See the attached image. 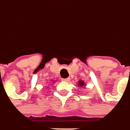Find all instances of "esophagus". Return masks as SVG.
Wrapping results in <instances>:
<instances>
[{"mask_svg":"<svg viewBox=\"0 0 130 130\" xmlns=\"http://www.w3.org/2000/svg\"><path fill=\"white\" fill-rule=\"evenodd\" d=\"M61 80H62V81H64V82H69L70 80V78H62V79H61Z\"/></svg>","mask_w":130,"mask_h":130,"instance_id":"1","label":"esophagus"}]
</instances>
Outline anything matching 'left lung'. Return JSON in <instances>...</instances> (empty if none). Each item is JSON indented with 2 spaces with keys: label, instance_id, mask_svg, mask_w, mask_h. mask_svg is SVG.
<instances>
[{
  "label": "left lung",
  "instance_id": "obj_1",
  "mask_svg": "<svg viewBox=\"0 0 130 130\" xmlns=\"http://www.w3.org/2000/svg\"><path fill=\"white\" fill-rule=\"evenodd\" d=\"M78 84H79V85H78V86H82V87H83V86L84 85V82L81 81V80H80V81L78 82Z\"/></svg>",
  "mask_w": 130,
  "mask_h": 130
}]
</instances>
